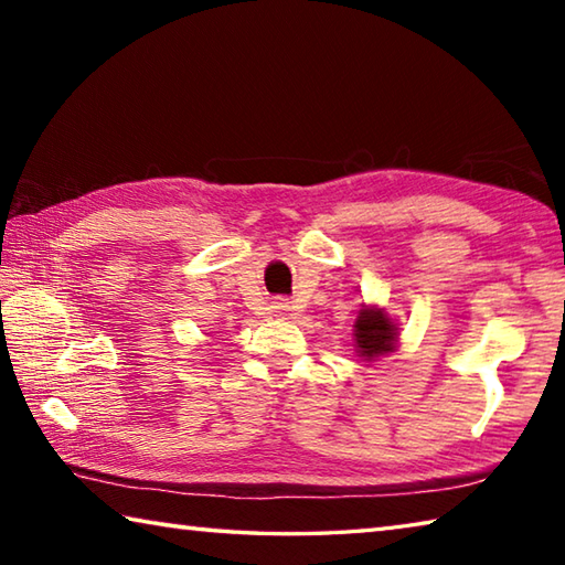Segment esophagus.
<instances>
[{
  "instance_id": "1",
  "label": "esophagus",
  "mask_w": 565,
  "mask_h": 565,
  "mask_svg": "<svg viewBox=\"0 0 565 565\" xmlns=\"http://www.w3.org/2000/svg\"><path fill=\"white\" fill-rule=\"evenodd\" d=\"M279 309H281V306H279Z\"/></svg>"
}]
</instances>
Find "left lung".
<instances>
[{
  "label": "left lung",
  "mask_w": 565,
  "mask_h": 565,
  "mask_svg": "<svg viewBox=\"0 0 565 565\" xmlns=\"http://www.w3.org/2000/svg\"><path fill=\"white\" fill-rule=\"evenodd\" d=\"M356 347L366 359L381 356L396 349V327L384 311L363 309L356 319Z\"/></svg>",
  "instance_id": "left-lung-1"
}]
</instances>
